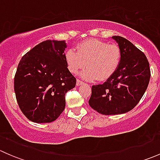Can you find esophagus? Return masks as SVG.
I'll return each mask as SVG.
<instances>
[{"mask_svg":"<svg viewBox=\"0 0 160 160\" xmlns=\"http://www.w3.org/2000/svg\"><path fill=\"white\" fill-rule=\"evenodd\" d=\"M82 84H83V82H82L80 80H77V86H80V85Z\"/></svg>","mask_w":160,"mask_h":160,"instance_id":"34e87169","label":"esophagus"}]
</instances>
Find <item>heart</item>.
I'll return each instance as SVG.
<instances>
[{
    "mask_svg": "<svg viewBox=\"0 0 160 160\" xmlns=\"http://www.w3.org/2000/svg\"><path fill=\"white\" fill-rule=\"evenodd\" d=\"M121 59L118 46L94 38L77 45V52L70 49L65 53L67 68L72 73H77L86 64L88 67L81 72V77L87 80L106 81L110 79L118 69Z\"/></svg>",
    "mask_w": 160,
    "mask_h": 160,
    "instance_id": "obj_1",
    "label": "heart"
}]
</instances>
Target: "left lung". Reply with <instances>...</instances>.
<instances>
[{"instance_id":"1","label":"left lung","mask_w":160,"mask_h":160,"mask_svg":"<svg viewBox=\"0 0 160 160\" xmlns=\"http://www.w3.org/2000/svg\"><path fill=\"white\" fill-rule=\"evenodd\" d=\"M122 52L115 73L103 84L93 85L90 107L104 115L124 114L138 104L149 85V63L146 55L131 42L112 36Z\"/></svg>"}]
</instances>
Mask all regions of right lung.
I'll use <instances>...</instances> for the list:
<instances>
[{
  "label": "right lung",
  "mask_w": 160,
  "mask_h": 160,
  "mask_svg": "<svg viewBox=\"0 0 160 160\" xmlns=\"http://www.w3.org/2000/svg\"><path fill=\"white\" fill-rule=\"evenodd\" d=\"M65 41L46 40L22 56L14 76L18 104L28 120L49 123L65 109V95L77 80L67 68Z\"/></svg>",
  "instance_id": "add662e5"
}]
</instances>
